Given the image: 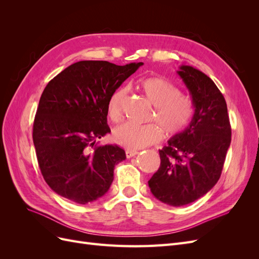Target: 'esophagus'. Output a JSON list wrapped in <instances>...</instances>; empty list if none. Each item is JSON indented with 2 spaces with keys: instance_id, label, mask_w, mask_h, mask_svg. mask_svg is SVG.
Listing matches in <instances>:
<instances>
[{
  "instance_id": "34e87169",
  "label": "esophagus",
  "mask_w": 259,
  "mask_h": 259,
  "mask_svg": "<svg viewBox=\"0 0 259 259\" xmlns=\"http://www.w3.org/2000/svg\"><path fill=\"white\" fill-rule=\"evenodd\" d=\"M138 153L137 150H126L125 151V154H126V158H133V156H135Z\"/></svg>"
}]
</instances>
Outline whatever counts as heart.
<instances>
[{"instance_id":"1","label":"heart","mask_w":259,"mask_h":259,"mask_svg":"<svg viewBox=\"0 0 259 259\" xmlns=\"http://www.w3.org/2000/svg\"><path fill=\"white\" fill-rule=\"evenodd\" d=\"M139 88L147 99L154 106L150 115L151 123L136 125L124 123L113 132L115 142L120 146L136 150L159 142L162 130L166 135L174 136L183 132L191 122L194 114L192 99L180 93L177 86L163 76H148L140 80ZM127 90H115L108 100V116L113 122L121 120Z\"/></svg>"}]
</instances>
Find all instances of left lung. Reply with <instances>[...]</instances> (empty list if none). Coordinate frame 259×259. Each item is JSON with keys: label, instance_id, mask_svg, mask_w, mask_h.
Listing matches in <instances>:
<instances>
[{"label": "left lung", "instance_id": "8db88e82", "mask_svg": "<svg viewBox=\"0 0 259 259\" xmlns=\"http://www.w3.org/2000/svg\"><path fill=\"white\" fill-rule=\"evenodd\" d=\"M177 73L191 94L194 114L159 150L160 167L148 182L154 197L171 206L189 204L216 185L231 143L227 104L216 84L190 66Z\"/></svg>", "mask_w": 259, "mask_h": 259}]
</instances>
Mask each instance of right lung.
<instances>
[{"label":"right lung","mask_w":259,"mask_h":259,"mask_svg":"<svg viewBox=\"0 0 259 259\" xmlns=\"http://www.w3.org/2000/svg\"><path fill=\"white\" fill-rule=\"evenodd\" d=\"M143 65L77 61L46 85L32 137L41 173L57 194L86 204L109 190L114 166L126 155L116 145L95 146V142L110 133L107 115L111 94Z\"/></svg>","instance_id":"obj_1"}]
</instances>
